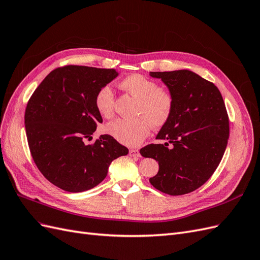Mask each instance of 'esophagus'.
I'll return each instance as SVG.
<instances>
[{
	"mask_svg": "<svg viewBox=\"0 0 260 260\" xmlns=\"http://www.w3.org/2000/svg\"><path fill=\"white\" fill-rule=\"evenodd\" d=\"M129 154H130V156H132V157H140L141 155H140V152H139V149H136V148H131L130 151H129Z\"/></svg>",
	"mask_w": 260,
	"mask_h": 260,
	"instance_id": "34e87169",
	"label": "esophagus"
}]
</instances>
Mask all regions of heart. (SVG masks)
Segmentation results:
<instances>
[{
    "label": "heart",
    "instance_id": "1",
    "mask_svg": "<svg viewBox=\"0 0 260 260\" xmlns=\"http://www.w3.org/2000/svg\"><path fill=\"white\" fill-rule=\"evenodd\" d=\"M120 86L139 100L135 119L119 118L106 125V131L118 142L128 146H138L151 132V127L161 128L171 119L176 107L175 93L159 86L155 80L144 75L133 74L123 78ZM94 103L98 112L105 118L115 114V95L109 85H103L96 92Z\"/></svg>",
    "mask_w": 260,
    "mask_h": 260
}]
</instances>
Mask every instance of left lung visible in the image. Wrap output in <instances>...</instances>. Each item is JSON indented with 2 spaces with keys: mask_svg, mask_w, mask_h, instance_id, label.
<instances>
[{
  "mask_svg": "<svg viewBox=\"0 0 260 260\" xmlns=\"http://www.w3.org/2000/svg\"><path fill=\"white\" fill-rule=\"evenodd\" d=\"M149 75L160 78L176 96L174 115L156 137L166 143L140 149L159 165L149 182L169 195L191 193L212 176L225 151L229 116L222 95L214 83L190 70Z\"/></svg>",
  "mask_w": 260,
  "mask_h": 260,
  "instance_id": "left-lung-1",
  "label": "left lung"
}]
</instances>
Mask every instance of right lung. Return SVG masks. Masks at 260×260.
Wrapping results in <instances>:
<instances>
[{
    "label": "right lung",
    "mask_w": 260,
    "mask_h": 260,
    "mask_svg": "<svg viewBox=\"0 0 260 260\" xmlns=\"http://www.w3.org/2000/svg\"><path fill=\"white\" fill-rule=\"evenodd\" d=\"M118 76L114 69L67 65L44 78L29 99L25 127L38 169L61 190H90L107 176L111 162L128 148L109 135L91 140L103 122L94 103L96 92Z\"/></svg>",
    "instance_id": "obj_1"
}]
</instances>
